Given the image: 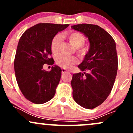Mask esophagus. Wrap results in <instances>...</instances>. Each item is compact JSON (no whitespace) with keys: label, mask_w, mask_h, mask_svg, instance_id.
<instances>
[{"label":"esophagus","mask_w":133,"mask_h":133,"mask_svg":"<svg viewBox=\"0 0 133 133\" xmlns=\"http://www.w3.org/2000/svg\"><path fill=\"white\" fill-rule=\"evenodd\" d=\"M65 72H68V71L65 69H62V74H64Z\"/></svg>","instance_id":"34e87169"}]
</instances>
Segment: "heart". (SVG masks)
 Masks as SVG:
<instances>
[{"mask_svg": "<svg viewBox=\"0 0 133 133\" xmlns=\"http://www.w3.org/2000/svg\"><path fill=\"white\" fill-rule=\"evenodd\" d=\"M66 38L73 46L74 51L80 57H84L87 52V48L84 45L86 42V37L79 32H67L62 34ZM62 42V37L60 35H56L52 38L51 43L52 53L56 54L59 50ZM77 62V59L74 56H65L63 54L58 55L56 57V62L58 65L64 69H70Z\"/></svg>", "mask_w": 133, "mask_h": 133, "instance_id": "obj_1", "label": "heart"}]
</instances>
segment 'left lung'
<instances>
[{
	"label": "left lung",
	"instance_id": "8db88e82",
	"mask_svg": "<svg viewBox=\"0 0 133 133\" xmlns=\"http://www.w3.org/2000/svg\"><path fill=\"white\" fill-rule=\"evenodd\" d=\"M71 28L83 33L90 42L89 51L78 65L84 72L72 76L73 98L81 106L94 109L106 99L115 81L118 67L115 41L97 25L77 24Z\"/></svg>",
	"mask_w": 133,
	"mask_h": 133
}]
</instances>
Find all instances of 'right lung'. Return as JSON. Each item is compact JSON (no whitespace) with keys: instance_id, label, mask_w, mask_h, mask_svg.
I'll use <instances>...</instances> for the list:
<instances>
[{"instance_id":"obj_1","label":"right lung","mask_w":133,"mask_h":133,"mask_svg":"<svg viewBox=\"0 0 133 133\" xmlns=\"http://www.w3.org/2000/svg\"><path fill=\"white\" fill-rule=\"evenodd\" d=\"M69 24L40 23L25 31L20 38L14 60V70L19 89L24 97L41 104L53 98L61 77L57 65L43 70L45 64H54L51 43L58 32Z\"/></svg>"}]
</instances>
